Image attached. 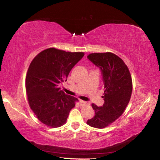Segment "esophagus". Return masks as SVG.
Listing matches in <instances>:
<instances>
[{"label": "esophagus", "instance_id": "esophagus-1", "mask_svg": "<svg viewBox=\"0 0 160 160\" xmlns=\"http://www.w3.org/2000/svg\"><path fill=\"white\" fill-rule=\"evenodd\" d=\"M79 102H80V105L81 106H84V105H89L88 102H86V101H82V100H80V101H79Z\"/></svg>", "mask_w": 160, "mask_h": 160}]
</instances>
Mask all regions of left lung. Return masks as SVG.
<instances>
[{
  "label": "left lung",
  "instance_id": "8db88e82",
  "mask_svg": "<svg viewBox=\"0 0 160 160\" xmlns=\"http://www.w3.org/2000/svg\"><path fill=\"white\" fill-rule=\"evenodd\" d=\"M87 58L101 71L105 102L101 107L92 105L95 116L87 123L104 128L121 117L126 108L132 94V78L124 62L114 53H92Z\"/></svg>",
  "mask_w": 160,
  "mask_h": 160
}]
</instances>
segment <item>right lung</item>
I'll list each match as a JSON object with an SVG mask.
<instances>
[{
    "label": "right lung",
    "mask_w": 160,
    "mask_h": 160,
    "mask_svg": "<svg viewBox=\"0 0 160 160\" xmlns=\"http://www.w3.org/2000/svg\"><path fill=\"white\" fill-rule=\"evenodd\" d=\"M84 52H66L50 48L37 55L30 64L26 78V90L31 109L47 126L57 128L67 121L78 99L59 87L67 81L71 70Z\"/></svg>",
    "instance_id": "1"
}]
</instances>
